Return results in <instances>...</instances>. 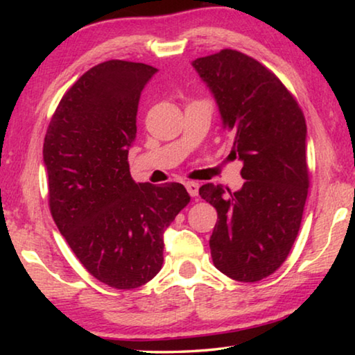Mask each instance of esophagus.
<instances>
[{
    "mask_svg": "<svg viewBox=\"0 0 355 355\" xmlns=\"http://www.w3.org/2000/svg\"><path fill=\"white\" fill-rule=\"evenodd\" d=\"M184 186H186V189H188V194H189L191 197H196L197 194H199V183L188 182Z\"/></svg>",
    "mask_w": 355,
    "mask_h": 355,
    "instance_id": "1",
    "label": "esophagus"
}]
</instances>
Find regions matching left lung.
Returning <instances> with one entry per match:
<instances>
[{"instance_id": "1", "label": "left lung", "mask_w": 355, "mask_h": 355, "mask_svg": "<svg viewBox=\"0 0 355 355\" xmlns=\"http://www.w3.org/2000/svg\"><path fill=\"white\" fill-rule=\"evenodd\" d=\"M232 131L243 188L207 183L202 199L218 211L209 249L214 266L238 282H258L282 266L307 200V125L297 101L255 59L235 50L192 61Z\"/></svg>"}]
</instances>
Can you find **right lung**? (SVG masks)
Listing matches in <instances>:
<instances>
[{
	"instance_id": "1",
	"label": "right lung",
	"mask_w": 355,
	"mask_h": 355,
	"mask_svg": "<svg viewBox=\"0 0 355 355\" xmlns=\"http://www.w3.org/2000/svg\"><path fill=\"white\" fill-rule=\"evenodd\" d=\"M156 71L117 59L95 65L65 92L44 142L53 219L83 266L117 290L159 272L164 230L189 203L183 184L130 175L137 106Z\"/></svg>"
}]
</instances>
